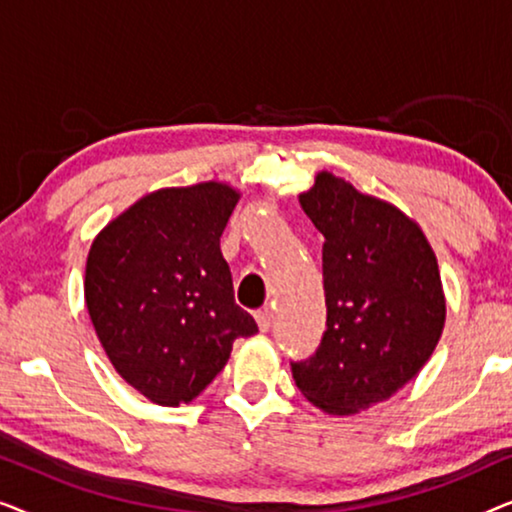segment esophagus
<instances>
[{
    "mask_svg": "<svg viewBox=\"0 0 512 512\" xmlns=\"http://www.w3.org/2000/svg\"><path fill=\"white\" fill-rule=\"evenodd\" d=\"M256 324H258V331L268 333L272 328V312L270 310H258L256 312Z\"/></svg>",
    "mask_w": 512,
    "mask_h": 512,
    "instance_id": "1",
    "label": "esophagus"
}]
</instances>
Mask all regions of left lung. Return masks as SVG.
<instances>
[{"label": "left lung", "mask_w": 512, "mask_h": 512, "mask_svg": "<svg viewBox=\"0 0 512 512\" xmlns=\"http://www.w3.org/2000/svg\"><path fill=\"white\" fill-rule=\"evenodd\" d=\"M298 202L324 235L326 331L310 361L291 363L293 380L319 410L356 415L431 359L445 328L438 261L415 219L333 172Z\"/></svg>", "instance_id": "left-lung-1"}]
</instances>
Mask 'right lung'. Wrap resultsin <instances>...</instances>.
Wrapping results in <instances>:
<instances>
[{"instance_id": "right-lung-1", "label": "right lung", "mask_w": 512, "mask_h": 512, "mask_svg": "<svg viewBox=\"0 0 512 512\" xmlns=\"http://www.w3.org/2000/svg\"><path fill=\"white\" fill-rule=\"evenodd\" d=\"M240 200L226 181L146 193L90 244L83 296L116 373L156 405L191 403L256 321L221 254Z\"/></svg>"}]
</instances>
